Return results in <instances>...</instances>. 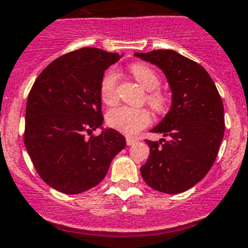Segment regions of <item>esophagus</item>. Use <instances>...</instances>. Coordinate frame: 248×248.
<instances>
[{"instance_id":"esophagus-1","label":"esophagus","mask_w":248,"mask_h":248,"mask_svg":"<svg viewBox=\"0 0 248 248\" xmlns=\"http://www.w3.org/2000/svg\"><path fill=\"white\" fill-rule=\"evenodd\" d=\"M126 141H127V145L131 146V145H134L135 142H137V140H135V139H132V138H127Z\"/></svg>"}]
</instances>
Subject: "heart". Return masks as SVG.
Wrapping results in <instances>:
<instances>
[{"instance_id": "b5f03b06", "label": "heart", "mask_w": 248, "mask_h": 248, "mask_svg": "<svg viewBox=\"0 0 248 248\" xmlns=\"http://www.w3.org/2000/svg\"><path fill=\"white\" fill-rule=\"evenodd\" d=\"M129 70H131V74L135 78V80L145 90L150 91L146 97L148 104L155 110L163 111L168 104V97L161 91L155 90L160 85V79H159L157 72L148 65L140 64V62L133 64ZM117 78H119L117 74L113 70L107 72L102 78L100 91L101 98L104 103L111 104L116 101ZM107 120L113 128L132 137L150 124L151 115L146 109H134L122 106L111 109L108 113Z\"/></svg>"}]
</instances>
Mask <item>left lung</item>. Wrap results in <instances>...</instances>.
I'll return each mask as SVG.
<instances>
[{"instance_id":"1","label":"left lung","mask_w":248,"mask_h":248,"mask_svg":"<svg viewBox=\"0 0 248 248\" xmlns=\"http://www.w3.org/2000/svg\"><path fill=\"white\" fill-rule=\"evenodd\" d=\"M135 57L158 66L171 90V108L151 129L168 139L146 140L150 155L140 168L144 181L165 194L186 191L208 173L225 134L223 103L205 69L172 49Z\"/></svg>"}]
</instances>
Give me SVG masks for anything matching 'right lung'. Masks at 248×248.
<instances>
[{
  "mask_svg": "<svg viewBox=\"0 0 248 248\" xmlns=\"http://www.w3.org/2000/svg\"><path fill=\"white\" fill-rule=\"evenodd\" d=\"M122 56L95 47L64 54L43 70L26 106L25 146L39 176L67 195L96 186L126 139L103 128L101 82ZM96 128L101 134L85 138Z\"/></svg>",
  "mask_w": 248,
  "mask_h": 248,
  "instance_id": "right-lung-1",
  "label": "right lung"
}]
</instances>
